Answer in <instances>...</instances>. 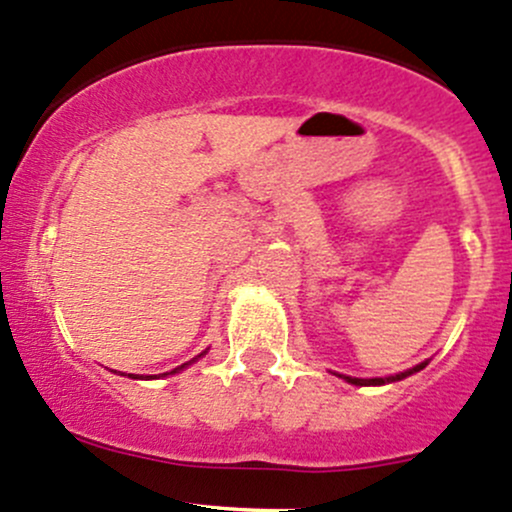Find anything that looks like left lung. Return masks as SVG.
<instances>
[{"instance_id":"1","label":"left lung","mask_w":512,"mask_h":512,"mask_svg":"<svg viewBox=\"0 0 512 512\" xmlns=\"http://www.w3.org/2000/svg\"><path fill=\"white\" fill-rule=\"evenodd\" d=\"M427 363H429V360H424V363L414 365V368L405 370V373L387 375V378H351V375H338V373H333V375H338V378H343V380H346V383H351V385H358V387H365V385H387V383H397V380H405V378H410V375L419 373V370H422V368H427Z\"/></svg>"}]
</instances>
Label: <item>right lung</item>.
I'll list each match as a JSON object with an SVG mask.
<instances>
[{"mask_svg":"<svg viewBox=\"0 0 512 512\" xmlns=\"http://www.w3.org/2000/svg\"><path fill=\"white\" fill-rule=\"evenodd\" d=\"M208 351H203L201 355H196V358H193V360H188V363H184V365H179V368H174V370H171V373H161V375H174V373H179V370H184V368H188V365H191V363H196V360L198 358H203V355H206ZM129 378H134V380H142V375H132V373H129ZM147 378H157V375H147Z\"/></svg>","mask_w":512,"mask_h":512,"instance_id":"add662e5","label":"right lung"}]
</instances>
